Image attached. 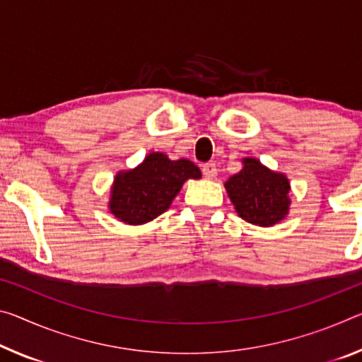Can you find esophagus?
Listing matches in <instances>:
<instances>
[{
  "instance_id": "obj_1",
  "label": "esophagus",
  "mask_w": 362,
  "mask_h": 362,
  "mask_svg": "<svg viewBox=\"0 0 362 362\" xmlns=\"http://www.w3.org/2000/svg\"><path fill=\"white\" fill-rule=\"evenodd\" d=\"M203 175L206 177V179H214V177L217 175L216 164H212V163L204 164V165H203Z\"/></svg>"
}]
</instances>
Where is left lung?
Here are the masks:
<instances>
[{
	"label": "left lung",
	"mask_w": 362,
	"mask_h": 362,
	"mask_svg": "<svg viewBox=\"0 0 362 362\" xmlns=\"http://www.w3.org/2000/svg\"><path fill=\"white\" fill-rule=\"evenodd\" d=\"M242 164V170L223 183L235 211L253 226H275L290 211V180L256 158H243Z\"/></svg>",
	"instance_id": "8db88e82"
}]
</instances>
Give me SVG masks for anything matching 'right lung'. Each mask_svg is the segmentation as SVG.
Listing matches in <instances>:
<instances>
[{"instance_id": "add662e5", "label": "right lung", "mask_w": 362, "mask_h": 362, "mask_svg": "<svg viewBox=\"0 0 362 362\" xmlns=\"http://www.w3.org/2000/svg\"><path fill=\"white\" fill-rule=\"evenodd\" d=\"M190 179H202V170L192 160H172L164 153H150L136 168L119 170L114 177L109 212L129 226L151 222L170 208Z\"/></svg>"}]
</instances>
